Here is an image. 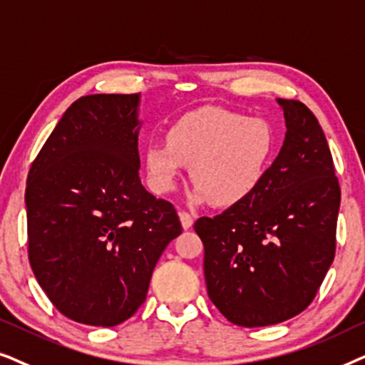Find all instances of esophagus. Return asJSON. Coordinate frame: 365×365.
Instances as JSON below:
<instances>
[{"label":"esophagus","instance_id":"obj_1","mask_svg":"<svg viewBox=\"0 0 365 365\" xmlns=\"http://www.w3.org/2000/svg\"><path fill=\"white\" fill-rule=\"evenodd\" d=\"M178 217H180V222H182V227L188 230L193 225V217L190 215L188 212H178Z\"/></svg>","mask_w":365,"mask_h":365}]
</instances>
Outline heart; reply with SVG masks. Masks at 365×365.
Instances as JSON below:
<instances>
[{
	"instance_id": "1",
	"label": "heart",
	"mask_w": 365,
	"mask_h": 365,
	"mask_svg": "<svg viewBox=\"0 0 365 365\" xmlns=\"http://www.w3.org/2000/svg\"><path fill=\"white\" fill-rule=\"evenodd\" d=\"M277 147L279 138L267 120L205 106L180 116L168 128L167 142L148 143L145 165L157 193L172 192L190 165L192 203L233 207L259 190Z\"/></svg>"
}]
</instances>
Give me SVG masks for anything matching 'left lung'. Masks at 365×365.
<instances>
[{
	"instance_id": "obj_1",
	"label": "left lung",
	"mask_w": 365,
	"mask_h": 365,
	"mask_svg": "<svg viewBox=\"0 0 365 365\" xmlns=\"http://www.w3.org/2000/svg\"><path fill=\"white\" fill-rule=\"evenodd\" d=\"M285 138L254 195L200 217L203 274L215 307L242 327H265L307 309L335 254L341 188L327 140L300 101L277 98Z\"/></svg>"
}]
</instances>
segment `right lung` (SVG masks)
Segmentation results:
<instances>
[{
    "mask_svg": "<svg viewBox=\"0 0 365 365\" xmlns=\"http://www.w3.org/2000/svg\"><path fill=\"white\" fill-rule=\"evenodd\" d=\"M140 93L78 98L28 173L33 274L63 315L85 325L132 317L182 233L172 203L140 182Z\"/></svg>",
    "mask_w": 365,
    "mask_h": 365,
    "instance_id": "add662e5",
    "label": "right lung"
}]
</instances>
